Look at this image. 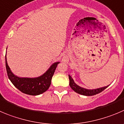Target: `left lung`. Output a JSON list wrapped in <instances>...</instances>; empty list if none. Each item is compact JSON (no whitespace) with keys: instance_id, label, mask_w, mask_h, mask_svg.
Masks as SVG:
<instances>
[{"instance_id":"1","label":"left lung","mask_w":124,"mask_h":124,"mask_svg":"<svg viewBox=\"0 0 124 124\" xmlns=\"http://www.w3.org/2000/svg\"><path fill=\"white\" fill-rule=\"evenodd\" d=\"M69 80H70V86L75 92L79 93V94L83 95H85V96H92L94 95L97 94V93H100L101 92H102L106 88H107L108 85L107 86H105L103 87H100V88L96 89H87L83 88L81 87L78 85L76 83L74 82L73 79L71 78L70 75H69Z\"/></svg>"}]
</instances>
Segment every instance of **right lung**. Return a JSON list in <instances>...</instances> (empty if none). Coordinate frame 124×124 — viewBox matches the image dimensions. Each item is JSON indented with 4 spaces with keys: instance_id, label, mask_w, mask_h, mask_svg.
<instances>
[{
    "instance_id": "add662e5",
    "label": "right lung",
    "mask_w": 124,
    "mask_h": 124,
    "mask_svg": "<svg viewBox=\"0 0 124 124\" xmlns=\"http://www.w3.org/2000/svg\"><path fill=\"white\" fill-rule=\"evenodd\" d=\"M59 62L52 64L47 71L37 78H20L11 72L8 65L5 55V65L8 78L12 84L21 92L31 95H38L46 92L51 83V79Z\"/></svg>"
}]
</instances>
